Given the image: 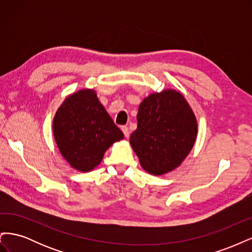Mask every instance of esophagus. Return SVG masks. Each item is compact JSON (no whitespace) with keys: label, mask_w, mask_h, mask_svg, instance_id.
Returning <instances> with one entry per match:
<instances>
[{"label":"esophagus","mask_w":252,"mask_h":252,"mask_svg":"<svg viewBox=\"0 0 252 252\" xmlns=\"http://www.w3.org/2000/svg\"><path fill=\"white\" fill-rule=\"evenodd\" d=\"M122 131H123L126 138H129V134H130V132H129V128L127 126H122Z\"/></svg>","instance_id":"obj_1"}]
</instances>
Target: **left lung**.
<instances>
[{
    "label": "left lung",
    "mask_w": 252,
    "mask_h": 252,
    "mask_svg": "<svg viewBox=\"0 0 252 252\" xmlns=\"http://www.w3.org/2000/svg\"><path fill=\"white\" fill-rule=\"evenodd\" d=\"M130 145L143 168L152 174L173 170L191 150L197 133L194 114L175 90L152 94L141 103Z\"/></svg>",
    "instance_id": "8db88e82"
}]
</instances>
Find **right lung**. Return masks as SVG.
<instances>
[{
	"label": "right lung",
	"instance_id": "add662e5",
	"mask_svg": "<svg viewBox=\"0 0 252 252\" xmlns=\"http://www.w3.org/2000/svg\"><path fill=\"white\" fill-rule=\"evenodd\" d=\"M52 128L61 154L80 171L94 169L112 143L124 138L91 89L68 96L58 109Z\"/></svg>",
	"mask_w": 252,
	"mask_h": 252
}]
</instances>
